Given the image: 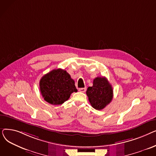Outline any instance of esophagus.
<instances>
[{
  "label": "esophagus",
  "mask_w": 156,
  "mask_h": 156,
  "mask_svg": "<svg viewBox=\"0 0 156 156\" xmlns=\"http://www.w3.org/2000/svg\"><path fill=\"white\" fill-rule=\"evenodd\" d=\"M86 90H87V88H86V87H85V88H79L78 90H79L80 92H85L86 91Z\"/></svg>",
  "instance_id": "1"
}]
</instances>
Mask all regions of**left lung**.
<instances>
[{"label": "left lung", "mask_w": 156, "mask_h": 156, "mask_svg": "<svg viewBox=\"0 0 156 156\" xmlns=\"http://www.w3.org/2000/svg\"><path fill=\"white\" fill-rule=\"evenodd\" d=\"M86 94L92 107L101 110L111 102L113 90L105 77H97L94 80L93 86L87 88Z\"/></svg>", "instance_id": "8db88e82"}]
</instances>
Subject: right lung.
<instances>
[{
  "mask_svg": "<svg viewBox=\"0 0 156 156\" xmlns=\"http://www.w3.org/2000/svg\"><path fill=\"white\" fill-rule=\"evenodd\" d=\"M40 90L44 100L52 105L63 104L72 93L78 91L69 74L60 68L42 76L40 80Z\"/></svg>",
  "mask_w": 156,
  "mask_h": 156,
  "instance_id": "1",
  "label": "right lung"
}]
</instances>
